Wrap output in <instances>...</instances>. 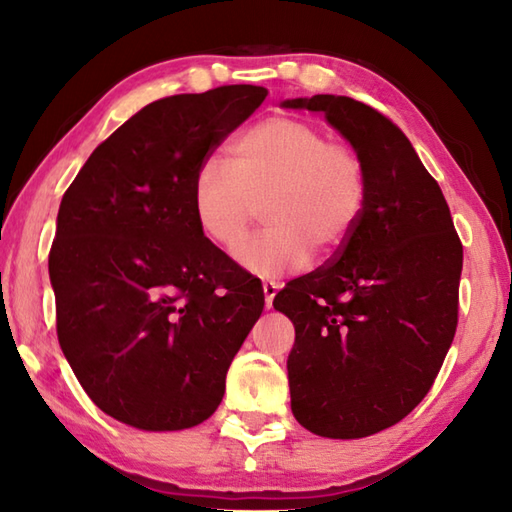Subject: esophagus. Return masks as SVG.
Masks as SVG:
<instances>
[{"mask_svg":"<svg viewBox=\"0 0 512 512\" xmlns=\"http://www.w3.org/2000/svg\"><path fill=\"white\" fill-rule=\"evenodd\" d=\"M264 302H266V308H270L273 306V299H275V295H277V284L275 282H264Z\"/></svg>","mask_w":512,"mask_h":512,"instance_id":"34e87169","label":"esophagus"}]
</instances>
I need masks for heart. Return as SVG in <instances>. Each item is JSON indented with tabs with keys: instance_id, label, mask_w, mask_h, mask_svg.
<instances>
[{
	"instance_id": "b5f03b06",
	"label": "heart",
	"mask_w": 512,
	"mask_h": 512,
	"mask_svg": "<svg viewBox=\"0 0 512 512\" xmlns=\"http://www.w3.org/2000/svg\"><path fill=\"white\" fill-rule=\"evenodd\" d=\"M368 199L364 157L306 119L270 117L248 128L219 159L199 164L190 206L199 233L235 250L262 206L266 228L237 250L248 273L277 279L313 255L335 257L355 233Z\"/></svg>"
}]
</instances>
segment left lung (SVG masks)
I'll return each instance as SVG.
<instances>
[{
    "label": "left lung",
    "mask_w": 512,
    "mask_h": 512,
    "mask_svg": "<svg viewBox=\"0 0 512 512\" xmlns=\"http://www.w3.org/2000/svg\"><path fill=\"white\" fill-rule=\"evenodd\" d=\"M284 106L322 110L368 175L346 246L275 295L295 326L290 408L315 435L366 437L402 422L433 386L457 330L464 248L442 188L386 115L335 95Z\"/></svg>",
    "instance_id": "obj_1"
}]
</instances>
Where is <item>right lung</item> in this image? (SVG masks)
Instances as JSON below:
<instances>
[{
	"instance_id": "1",
	"label": "right lung",
	"mask_w": 512,
	"mask_h": 512,
	"mask_svg": "<svg viewBox=\"0 0 512 512\" xmlns=\"http://www.w3.org/2000/svg\"><path fill=\"white\" fill-rule=\"evenodd\" d=\"M264 86L144 106L64 193L48 253L57 339L86 395L142 430L215 413L228 366L264 310L257 277L199 233V164L255 113Z\"/></svg>"
}]
</instances>
